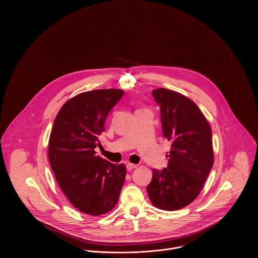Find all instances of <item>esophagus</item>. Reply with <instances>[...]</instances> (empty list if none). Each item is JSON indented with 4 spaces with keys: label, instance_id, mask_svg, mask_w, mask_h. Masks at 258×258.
Here are the masks:
<instances>
[{
    "label": "esophagus",
    "instance_id": "34e87169",
    "mask_svg": "<svg viewBox=\"0 0 258 258\" xmlns=\"http://www.w3.org/2000/svg\"><path fill=\"white\" fill-rule=\"evenodd\" d=\"M126 168H127V171H132L133 169L137 168V165H135V164H131V163H128V164L126 165Z\"/></svg>",
    "mask_w": 258,
    "mask_h": 258
}]
</instances>
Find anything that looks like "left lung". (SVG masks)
Masks as SVG:
<instances>
[{
    "mask_svg": "<svg viewBox=\"0 0 258 258\" xmlns=\"http://www.w3.org/2000/svg\"><path fill=\"white\" fill-rule=\"evenodd\" d=\"M152 93L161 106L163 136L172 149L167 153L168 167L153 170L148 196L154 207L172 212L194 202L204 187L214 165L212 129L188 97L166 88Z\"/></svg>",
    "mask_w": 258,
    "mask_h": 258,
    "instance_id": "left-lung-1",
    "label": "left lung"
}]
</instances>
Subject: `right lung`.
<instances>
[{
  "mask_svg": "<svg viewBox=\"0 0 258 258\" xmlns=\"http://www.w3.org/2000/svg\"><path fill=\"white\" fill-rule=\"evenodd\" d=\"M121 89L79 93L58 111L48 141V160L55 180L75 209L98 217L116 206L126 167L96 155L104 122L121 99Z\"/></svg>",
  "mask_w": 258,
  "mask_h": 258,
  "instance_id": "1",
  "label": "right lung"
}]
</instances>
